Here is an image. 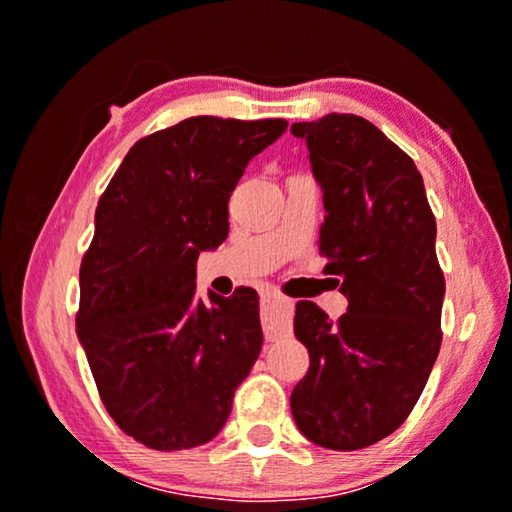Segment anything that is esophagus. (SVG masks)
<instances>
[{
	"label": "esophagus",
	"instance_id": "esophagus-1",
	"mask_svg": "<svg viewBox=\"0 0 512 512\" xmlns=\"http://www.w3.org/2000/svg\"><path fill=\"white\" fill-rule=\"evenodd\" d=\"M263 331L265 338L275 342L282 338L284 333L291 331V314H293V300L286 296H279L275 291L263 293Z\"/></svg>",
	"mask_w": 512,
	"mask_h": 512
}]
</instances>
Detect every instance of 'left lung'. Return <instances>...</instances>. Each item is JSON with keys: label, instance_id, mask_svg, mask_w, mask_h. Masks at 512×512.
Wrapping results in <instances>:
<instances>
[{"label": "left lung", "instance_id": "obj_1", "mask_svg": "<svg viewBox=\"0 0 512 512\" xmlns=\"http://www.w3.org/2000/svg\"><path fill=\"white\" fill-rule=\"evenodd\" d=\"M291 132L305 139L324 191V272L342 277L349 300L338 321L317 303H296L293 333L310 370L291 412L314 445L361 450L408 419L440 352L436 219L417 165L366 118L328 114Z\"/></svg>", "mask_w": 512, "mask_h": 512}]
</instances>
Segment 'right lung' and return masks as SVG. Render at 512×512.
Instances as JSON below:
<instances>
[{"mask_svg": "<svg viewBox=\"0 0 512 512\" xmlns=\"http://www.w3.org/2000/svg\"><path fill=\"white\" fill-rule=\"evenodd\" d=\"M284 118L193 116L128 151L95 209L76 335L118 429L151 450L205 445L263 347L258 293L195 298V261L228 237V200Z\"/></svg>", "mask_w": 512, "mask_h": 512, "instance_id": "right-lung-1", "label": "right lung"}]
</instances>
